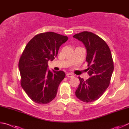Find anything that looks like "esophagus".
<instances>
[{
  "mask_svg": "<svg viewBox=\"0 0 129 129\" xmlns=\"http://www.w3.org/2000/svg\"><path fill=\"white\" fill-rule=\"evenodd\" d=\"M66 76L67 77H68V78H71V77H73V75L71 73H67Z\"/></svg>",
  "mask_w": 129,
  "mask_h": 129,
  "instance_id": "34e87169",
  "label": "esophagus"
}]
</instances>
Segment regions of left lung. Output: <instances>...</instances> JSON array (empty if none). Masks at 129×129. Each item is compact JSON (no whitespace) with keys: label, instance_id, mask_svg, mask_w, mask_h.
Listing matches in <instances>:
<instances>
[{"label":"left lung","instance_id":"8db88e82","mask_svg":"<svg viewBox=\"0 0 129 129\" xmlns=\"http://www.w3.org/2000/svg\"><path fill=\"white\" fill-rule=\"evenodd\" d=\"M73 37L86 47L88 67L86 71L90 76L86 81L78 77L80 83L76 95L81 101L90 103L99 99L109 85L114 69L112 53L106 42L93 33L83 31Z\"/></svg>","mask_w":129,"mask_h":129}]
</instances>
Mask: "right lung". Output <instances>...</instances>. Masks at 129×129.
Listing matches in <instances>:
<instances>
[{
    "label": "right lung",
    "mask_w": 129,
    "mask_h": 129,
    "mask_svg": "<svg viewBox=\"0 0 129 129\" xmlns=\"http://www.w3.org/2000/svg\"><path fill=\"white\" fill-rule=\"evenodd\" d=\"M68 39V37L53 32L38 34L28 42L18 62L21 85L36 103H49L56 96L65 73L48 71V61L55 59L60 47Z\"/></svg>",
    "instance_id": "1"
}]
</instances>
